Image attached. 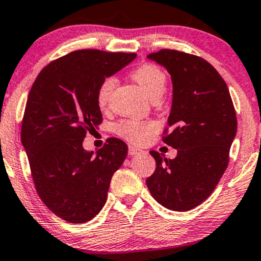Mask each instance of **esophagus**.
Listing matches in <instances>:
<instances>
[{
    "label": "esophagus",
    "instance_id": "esophagus-1",
    "mask_svg": "<svg viewBox=\"0 0 261 261\" xmlns=\"http://www.w3.org/2000/svg\"><path fill=\"white\" fill-rule=\"evenodd\" d=\"M140 153H141V149L134 147V146H129V147H128V154L129 155H138L140 154Z\"/></svg>",
    "mask_w": 261,
    "mask_h": 261
}]
</instances>
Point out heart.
<instances>
[{
  "label": "heart",
  "mask_w": 261,
  "mask_h": 261,
  "mask_svg": "<svg viewBox=\"0 0 261 261\" xmlns=\"http://www.w3.org/2000/svg\"><path fill=\"white\" fill-rule=\"evenodd\" d=\"M133 78L140 85L146 95L153 102H158L166 89V74L154 64H144L133 72ZM115 77H106L97 90V103L101 108L108 106L114 89L116 87ZM156 129L152 122H140L135 120H124L116 127L117 134L133 144H144Z\"/></svg>",
  "instance_id": "heart-1"
}]
</instances>
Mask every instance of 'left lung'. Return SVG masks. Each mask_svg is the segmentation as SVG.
Wrapping results in <instances>:
<instances>
[{"mask_svg":"<svg viewBox=\"0 0 261 261\" xmlns=\"http://www.w3.org/2000/svg\"><path fill=\"white\" fill-rule=\"evenodd\" d=\"M147 58L171 74L172 107L163 141L177 156L149 152L156 167L146 184L159 204L188 212L212 195L227 169L238 128L233 101L223 78L201 57L160 49Z\"/></svg>","mask_w":261,"mask_h":261,"instance_id":"obj_1","label":"left lung"}]
</instances>
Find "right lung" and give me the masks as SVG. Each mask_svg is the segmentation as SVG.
Here are the masks:
<instances>
[{"instance_id": "1", "label": "right lung", "mask_w": 261, "mask_h": 261, "mask_svg": "<svg viewBox=\"0 0 261 261\" xmlns=\"http://www.w3.org/2000/svg\"><path fill=\"white\" fill-rule=\"evenodd\" d=\"M135 57L80 49L49 63L32 85L21 141L39 197L67 222H88L101 212L113 174L126 159L128 147L120 139H108L96 154L85 151L83 140L102 122L101 82Z\"/></svg>"}]
</instances>
